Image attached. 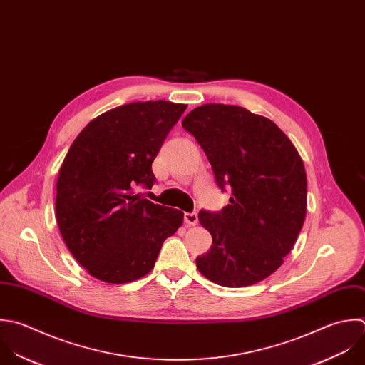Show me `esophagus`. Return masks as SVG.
Masks as SVG:
<instances>
[{"label": "esophagus", "instance_id": "esophagus-1", "mask_svg": "<svg viewBox=\"0 0 365 365\" xmlns=\"http://www.w3.org/2000/svg\"><path fill=\"white\" fill-rule=\"evenodd\" d=\"M185 223L187 226H196L197 225V215L196 213H185Z\"/></svg>", "mask_w": 365, "mask_h": 365}]
</instances>
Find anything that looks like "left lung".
<instances>
[{
    "label": "left lung",
    "mask_w": 365,
    "mask_h": 365,
    "mask_svg": "<svg viewBox=\"0 0 365 365\" xmlns=\"http://www.w3.org/2000/svg\"><path fill=\"white\" fill-rule=\"evenodd\" d=\"M205 150L216 183L232 187L220 213H199L212 235L197 270L225 287L273 274L293 249L307 210V176L293 142L269 118L237 105L205 103L182 120Z\"/></svg>",
    "instance_id": "1"
}]
</instances>
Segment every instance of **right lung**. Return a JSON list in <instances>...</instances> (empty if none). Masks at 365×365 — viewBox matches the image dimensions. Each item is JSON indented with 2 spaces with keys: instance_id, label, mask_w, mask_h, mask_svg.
<instances>
[{
  "instance_id": "obj_1",
  "label": "right lung",
  "mask_w": 365,
  "mask_h": 365,
  "mask_svg": "<svg viewBox=\"0 0 365 365\" xmlns=\"http://www.w3.org/2000/svg\"><path fill=\"white\" fill-rule=\"evenodd\" d=\"M187 105L130 102L92 119L71 145L56 180L55 215L75 260L112 284L135 282L155 266L183 212L142 197L155 182L152 162Z\"/></svg>"
}]
</instances>
